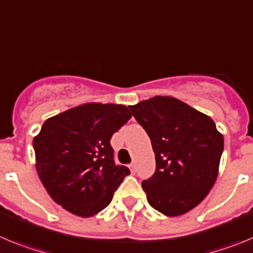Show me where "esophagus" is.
<instances>
[{
  "instance_id": "esophagus-1",
  "label": "esophagus",
  "mask_w": 253,
  "mask_h": 253,
  "mask_svg": "<svg viewBox=\"0 0 253 253\" xmlns=\"http://www.w3.org/2000/svg\"><path fill=\"white\" fill-rule=\"evenodd\" d=\"M128 168H129V169H131V172H132V174H133V172H136V164H135V163L129 164Z\"/></svg>"
}]
</instances>
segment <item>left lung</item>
Returning <instances> with one entry per match:
<instances>
[{"label":"left lung","mask_w":253,"mask_h":253,"mask_svg":"<svg viewBox=\"0 0 253 253\" xmlns=\"http://www.w3.org/2000/svg\"><path fill=\"white\" fill-rule=\"evenodd\" d=\"M151 140L156 170L142 181L147 202L168 217L181 215L215 183L224 141L211 117L172 97L129 106Z\"/></svg>","instance_id":"obj_1"}]
</instances>
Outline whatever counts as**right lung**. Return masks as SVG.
I'll list each match as a JSON object with an SVG mask.
<instances>
[{
    "instance_id": "1",
    "label": "right lung",
    "mask_w": 253,
    "mask_h": 253,
    "mask_svg": "<svg viewBox=\"0 0 253 253\" xmlns=\"http://www.w3.org/2000/svg\"><path fill=\"white\" fill-rule=\"evenodd\" d=\"M131 117L124 104L85 103L44 122L33 141L36 170L55 203L84 218L111 203L129 174L116 165L111 137Z\"/></svg>"
}]
</instances>
